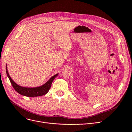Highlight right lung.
Listing matches in <instances>:
<instances>
[{"label": "right lung", "mask_w": 132, "mask_h": 132, "mask_svg": "<svg viewBox=\"0 0 132 132\" xmlns=\"http://www.w3.org/2000/svg\"><path fill=\"white\" fill-rule=\"evenodd\" d=\"M6 74L7 75V77L11 82V84H12L14 89L15 90V91L21 95L27 97H37L39 96H43L47 94L48 90H49L53 80L58 75V74H57L53 76L44 85L42 86L35 88H26L19 86L14 81H13L9 74L7 65L6 67Z\"/></svg>", "instance_id": "obj_1"}]
</instances>
